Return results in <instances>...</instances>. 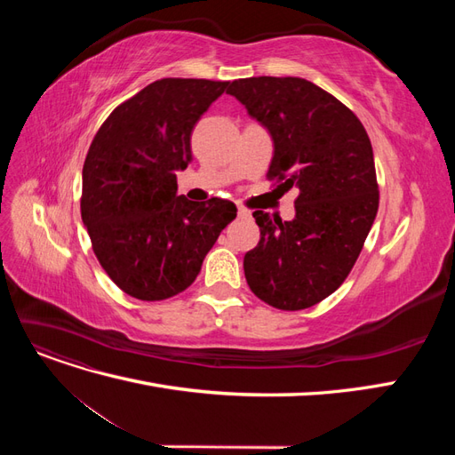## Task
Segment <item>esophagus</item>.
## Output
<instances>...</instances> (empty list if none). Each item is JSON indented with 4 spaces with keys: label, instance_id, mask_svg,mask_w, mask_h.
Here are the masks:
<instances>
[{
    "label": "esophagus",
    "instance_id": "esophagus-1",
    "mask_svg": "<svg viewBox=\"0 0 455 455\" xmlns=\"http://www.w3.org/2000/svg\"><path fill=\"white\" fill-rule=\"evenodd\" d=\"M237 214H239V218H249V216H251V211H246V209H243V206H239Z\"/></svg>",
    "mask_w": 455,
    "mask_h": 455
}]
</instances>
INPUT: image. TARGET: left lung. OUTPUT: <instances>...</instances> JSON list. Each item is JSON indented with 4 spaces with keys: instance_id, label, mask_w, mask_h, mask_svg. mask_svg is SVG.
<instances>
[{
    "instance_id": "1",
    "label": "left lung",
    "mask_w": 455,
    "mask_h": 455,
    "mask_svg": "<svg viewBox=\"0 0 455 455\" xmlns=\"http://www.w3.org/2000/svg\"><path fill=\"white\" fill-rule=\"evenodd\" d=\"M228 94L271 136L269 180L298 189L291 222L252 212L259 243L244 254L246 283L277 309L311 307L346 281L376 220L370 139L347 106L307 79H239Z\"/></svg>"
}]
</instances>
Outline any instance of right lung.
<instances>
[{"label": "right lung", "instance_id": "add662e5", "mask_svg": "<svg viewBox=\"0 0 455 455\" xmlns=\"http://www.w3.org/2000/svg\"><path fill=\"white\" fill-rule=\"evenodd\" d=\"M228 81L167 77L119 104L84 164L81 218L100 266L123 292L159 301L184 292L222 229L231 201L178 196L191 132Z\"/></svg>", "mask_w": 455, "mask_h": 455}]
</instances>
